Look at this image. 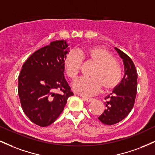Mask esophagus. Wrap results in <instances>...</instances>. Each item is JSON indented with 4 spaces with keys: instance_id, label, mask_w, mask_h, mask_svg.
<instances>
[{
    "instance_id": "34e87169",
    "label": "esophagus",
    "mask_w": 155,
    "mask_h": 155,
    "mask_svg": "<svg viewBox=\"0 0 155 155\" xmlns=\"http://www.w3.org/2000/svg\"><path fill=\"white\" fill-rule=\"evenodd\" d=\"M82 99L87 103L91 102V101H93V98H92V97H83Z\"/></svg>"
}]
</instances>
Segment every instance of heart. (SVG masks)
I'll return each instance as SVG.
<instances>
[{"mask_svg":"<svg viewBox=\"0 0 155 155\" xmlns=\"http://www.w3.org/2000/svg\"><path fill=\"white\" fill-rule=\"evenodd\" d=\"M82 58L95 64L92 69L91 78H81L72 85L73 90L81 95H92L101 91L116 88L122 79V68L115 58L108 49L101 46H93L79 50H71L64 60L67 76L74 79L78 76L82 64Z\"/></svg>","mask_w":155,"mask_h":155,"instance_id":"obj_1","label":"heart"}]
</instances>
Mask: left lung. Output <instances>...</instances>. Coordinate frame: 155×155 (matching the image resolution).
Wrapping results in <instances>:
<instances>
[{"instance_id":"1","label":"left lung","mask_w":155,"mask_h":155,"mask_svg":"<svg viewBox=\"0 0 155 155\" xmlns=\"http://www.w3.org/2000/svg\"><path fill=\"white\" fill-rule=\"evenodd\" d=\"M114 49L123 61L124 74L118 86L105 97L106 108L98 119L108 125L118 123L128 115L134 106L137 93L138 74L133 60L118 48Z\"/></svg>"}]
</instances>
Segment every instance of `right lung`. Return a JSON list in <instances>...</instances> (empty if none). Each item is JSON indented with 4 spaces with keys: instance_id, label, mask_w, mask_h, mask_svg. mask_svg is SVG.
Segmentation results:
<instances>
[{
    "instance_id": "1",
    "label": "right lung",
    "mask_w": 155,
    "mask_h": 155,
    "mask_svg": "<svg viewBox=\"0 0 155 155\" xmlns=\"http://www.w3.org/2000/svg\"><path fill=\"white\" fill-rule=\"evenodd\" d=\"M66 41H55L35 51L25 62L18 78L23 111L31 122L47 127L63 111L74 93L64 76V60L69 51ZM60 90L62 94L55 93Z\"/></svg>"
}]
</instances>
